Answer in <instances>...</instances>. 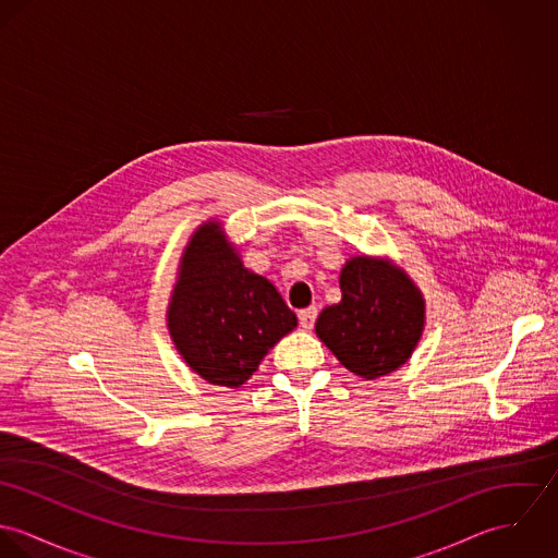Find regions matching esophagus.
I'll list each match as a JSON object with an SVG mask.
<instances>
[{"instance_id":"34e87169","label":"esophagus","mask_w":558,"mask_h":558,"mask_svg":"<svg viewBox=\"0 0 558 558\" xmlns=\"http://www.w3.org/2000/svg\"><path fill=\"white\" fill-rule=\"evenodd\" d=\"M316 318H318V310H316V307H307V310H301V312H299V324H301L305 330L314 328Z\"/></svg>"}]
</instances>
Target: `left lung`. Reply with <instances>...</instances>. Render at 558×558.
Instances as JSON below:
<instances>
[{
	"instance_id": "8db88e82",
	"label": "left lung",
	"mask_w": 558,
	"mask_h": 558,
	"mask_svg": "<svg viewBox=\"0 0 558 558\" xmlns=\"http://www.w3.org/2000/svg\"><path fill=\"white\" fill-rule=\"evenodd\" d=\"M341 301L322 310L316 335L352 374L376 380L401 367L425 326V301L389 259L356 255L339 275Z\"/></svg>"
}]
</instances>
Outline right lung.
Masks as SVG:
<instances>
[{
    "label": "right lung",
    "instance_id": "right-lung-1",
    "mask_svg": "<svg viewBox=\"0 0 558 558\" xmlns=\"http://www.w3.org/2000/svg\"><path fill=\"white\" fill-rule=\"evenodd\" d=\"M296 326L277 288L242 266L221 223L191 236L167 310V328L184 363L210 385H244L268 350Z\"/></svg>",
    "mask_w": 558,
    "mask_h": 558
}]
</instances>
